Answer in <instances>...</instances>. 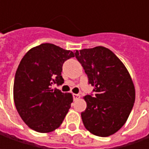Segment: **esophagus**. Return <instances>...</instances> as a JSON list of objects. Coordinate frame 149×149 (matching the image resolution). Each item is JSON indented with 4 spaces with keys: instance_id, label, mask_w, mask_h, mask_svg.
<instances>
[{
    "instance_id": "34e87169",
    "label": "esophagus",
    "mask_w": 149,
    "mask_h": 149,
    "mask_svg": "<svg viewBox=\"0 0 149 149\" xmlns=\"http://www.w3.org/2000/svg\"><path fill=\"white\" fill-rule=\"evenodd\" d=\"M79 97H80V95H78V94H73V98H74V100H78Z\"/></svg>"
}]
</instances>
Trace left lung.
Returning a JSON list of instances; mask_svg holds the SVG:
<instances>
[{
  "label": "left lung",
  "instance_id": "8db88e82",
  "mask_svg": "<svg viewBox=\"0 0 149 149\" xmlns=\"http://www.w3.org/2000/svg\"><path fill=\"white\" fill-rule=\"evenodd\" d=\"M75 57L95 89V97L85 95L87 107L81 113L85 129L108 137L126 123L135 101V88L123 62L104 46L75 51Z\"/></svg>",
  "mask_w": 149,
  "mask_h": 149
}]
</instances>
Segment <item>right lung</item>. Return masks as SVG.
<instances>
[{"label":"right lung","mask_w":149,"mask_h":149,"mask_svg":"<svg viewBox=\"0 0 149 149\" xmlns=\"http://www.w3.org/2000/svg\"><path fill=\"white\" fill-rule=\"evenodd\" d=\"M74 52L45 43L26 53L15 72L13 97L15 108L26 125L39 133L58 129L73 102L70 93L53 89L62 84V66Z\"/></svg>","instance_id":"right-lung-1"}]
</instances>
